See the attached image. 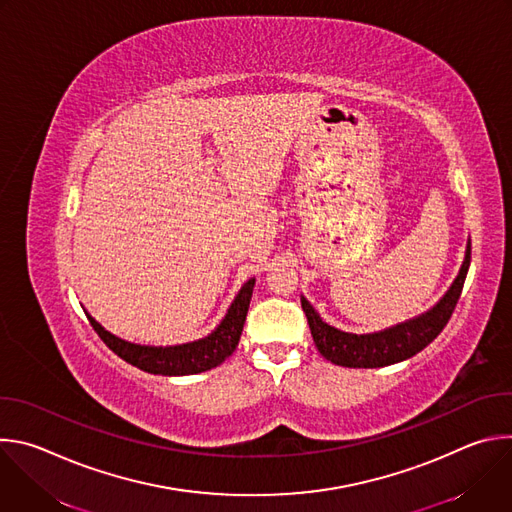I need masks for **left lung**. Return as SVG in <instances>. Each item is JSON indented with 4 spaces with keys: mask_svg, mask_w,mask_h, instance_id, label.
Segmentation results:
<instances>
[{
    "mask_svg": "<svg viewBox=\"0 0 512 512\" xmlns=\"http://www.w3.org/2000/svg\"><path fill=\"white\" fill-rule=\"evenodd\" d=\"M470 267V241L466 245V255L462 267L452 281L450 289L444 298L437 302L427 312L385 328L373 334H352L338 330L326 324L314 306L302 296V308L306 312L314 342L320 354L338 364V367L348 369H379L389 367V364L407 360L421 352L429 342H433L448 324L466 281V273Z\"/></svg>",
    "mask_w": 512,
    "mask_h": 512,
    "instance_id": "obj_1",
    "label": "left lung"
}]
</instances>
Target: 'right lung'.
I'll return each mask as SVG.
<instances>
[{"label": "right lung", "instance_id": "obj_1", "mask_svg": "<svg viewBox=\"0 0 512 512\" xmlns=\"http://www.w3.org/2000/svg\"><path fill=\"white\" fill-rule=\"evenodd\" d=\"M255 287V277L243 283L239 289L237 298L233 300L231 308L227 310L225 318L221 320L208 336L174 344V346H150V344H135L129 340H123L109 330H105L89 312L91 326L101 336V340L125 362L133 364V367L152 373V375H164V377H184V375H196L210 371L218 364L229 358L241 338L245 318L249 312L251 296Z\"/></svg>", "mask_w": 512, "mask_h": 512}]
</instances>
